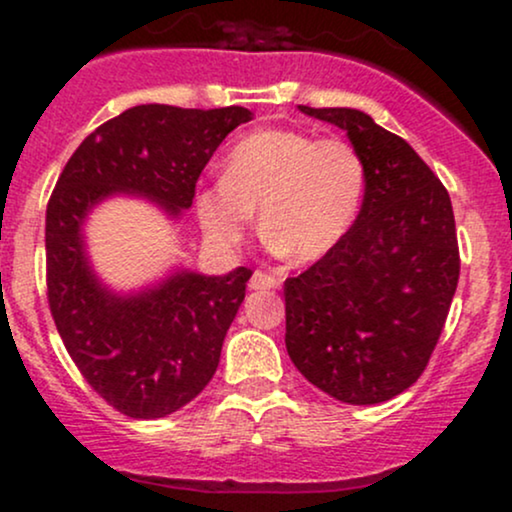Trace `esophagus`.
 <instances>
[{"instance_id": "esophagus-1", "label": "esophagus", "mask_w": 512, "mask_h": 512, "mask_svg": "<svg viewBox=\"0 0 512 512\" xmlns=\"http://www.w3.org/2000/svg\"><path fill=\"white\" fill-rule=\"evenodd\" d=\"M281 284L279 276L267 274V272H255L250 279V289L252 291H264V289H276Z\"/></svg>"}]
</instances>
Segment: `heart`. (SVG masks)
I'll use <instances>...</instances> for the list:
<instances>
[{
    "label": "heart",
    "instance_id": "1",
    "mask_svg": "<svg viewBox=\"0 0 512 512\" xmlns=\"http://www.w3.org/2000/svg\"><path fill=\"white\" fill-rule=\"evenodd\" d=\"M366 166L346 139H317L298 129H260L228 151L226 175L197 190L204 233L233 245L260 207L262 233L298 262L339 245L356 221Z\"/></svg>",
    "mask_w": 512,
    "mask_h": 512
}]
</instances>
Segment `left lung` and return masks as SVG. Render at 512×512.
<instances>
[{"label":"left lung","instance_id":"left-lung-1","mask_svg":"<svg viewBox=\"0 0 512 512\" xmlns=\"http://www.w3.org/2000/svg\"><path fill=\"white\" fill-rule=\"evenodd\" d=\"M298 108L344 129L366 166V192L337 248L286 279V351L305 380L339 402H387L424 373L455 296L460 248L450 195L370 115Z\"/></svg>","mask_w":512,"mask_h":512}]
</instances>
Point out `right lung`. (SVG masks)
Returning a JSON list of instances; mask_svg holds the SVG:
<instances>
[{"mask_svg":"<svg viewBox=\"0 0 512 512\" xmlns=\"http://www.w3.org/2000/svg\"><path fill=\"white\" fill-rule=\"evenodd\" d=\"M250 120L240 105H134L88 134L52 190L45 216L52 320L86 383L120 414L161 419L207 387L252 272L178 269L151 289L120 296L88 264L86 214L125 192L180 216L219 144Z\"/></svg>","mask_w":512,"mask_h":512,"instance_id":"add662e5","label":"right lung"}]
</instances>
